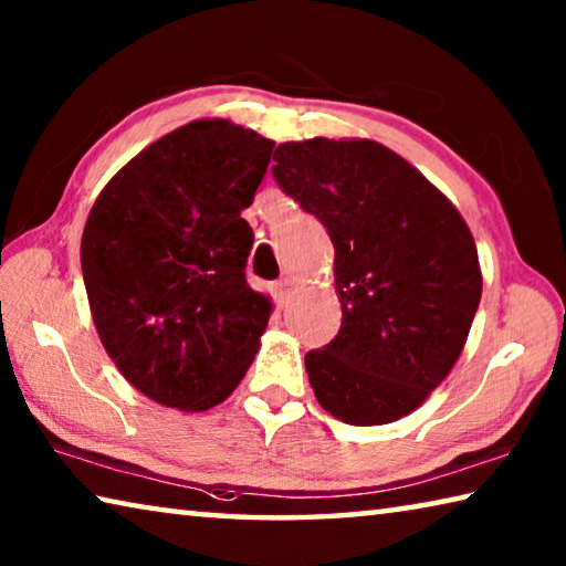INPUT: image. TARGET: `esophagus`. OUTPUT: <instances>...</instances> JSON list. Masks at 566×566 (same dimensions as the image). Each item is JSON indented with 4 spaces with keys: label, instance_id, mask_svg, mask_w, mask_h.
<instances>
[{
    "label": "esophagus",
    "instance_id": "1",
    "mask_svg": "<svg viewBox=\"0 0 566 566\" xmlns=\"http://www.w3.org/2000/svg\"><path fill=\"white\" fill-rule=\"evenodd\" d=\"M292 292H294V282L290 280V276H284V280H280V282L274 284V296H276V302H280L282 306L286 304V300H290Z\"/></svg>",
    "mask_w": 566,
    "mask_h": 566
}]
</instances>
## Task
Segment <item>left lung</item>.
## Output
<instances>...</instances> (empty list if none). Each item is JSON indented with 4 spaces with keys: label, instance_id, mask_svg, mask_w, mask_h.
Masks as SVG:
<instances>
[{
    "label": "left lung",
    "instance_id": "8db88e82",
    "mask_svg": "<svg viewBox=\"0 0 566 566\" xmlns=\"http://www.w3.org/2000/svg\"><path fill=\"white\" fill-rule=\"evenodd\" d=\"M272 175L334 244L342 327L304 357L317 401L354 427L407 417L452 371L482 300L467 222L371 139L284 142Z\"/></svg>",
    "mask_w": 566,
    "mask_h": 566
}]
</instances>
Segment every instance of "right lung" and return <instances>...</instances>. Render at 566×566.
I'll use <instances>...</instances> for the list:
<instances>
[{
  "label": "right lung",
  "mask_w": 566,
  "mask_h": 566,
  "mask_svg": "<svg viewBox=\"0 0 566 566\" xmlns=\"http://www.w3.org/2000/svg\"><path fill=\"white\" fill-rule=\"evenodd\" d=\"M274 142L197 119L139 151L102 189L82 234V274L104 349L142 395L181 411L224 401L272 314L247 284L242 219Z\"/></svg>",
  "instance_id": "add662e5"
}]
</instances>
